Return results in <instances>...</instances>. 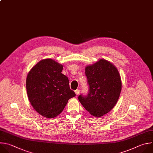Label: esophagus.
<instances>
[{"mask_svg": "<svg viewBox=\"0 0 153 153\" xmlns=\"http://www.w3.org/2000/svg\"><path fill=\"white\" fill-rule=\"evenodd\" d=\"M75 94L76 95H78L79 94V92H80V90H79V89H76L75 91Z\"/></svg>", "mask_w": 153, "mask_h": 153, "instance_id": "esophagus-1", "label": "esophagus"}]
</instances>
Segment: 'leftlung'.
<instances>
[{"instance_id": "8db88e82", "label": "left lung", "mask_w": 153, "mask_h": 153, "mask_svg": "<svg viewBox=\"0 0 153 153\" xmlns=\"http://www.w3.org/2000/svg\"><path fill=\"white\" fill-rule=\"evenodd\" d=\"M88 85L87 95L81 94L78 100L91 115L101 117L116 105L122 83L117 69L105 59L87 66L85 72Z\"/></svg>"}]
</instances>
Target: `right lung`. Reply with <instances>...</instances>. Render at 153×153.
Listing matches in <instances>:
<instances>
[{"label": "right lung", "instance_id": "obj_1", "mask_svg": "<svg viewBox=\"0 0 153 153\" xmlns=\"http://www.w3.org/2000/svg\"><path fill=\"white\" fill-rule=\"evenodd\" d=\"M63 66L52 59L40 61L29 72L26 90L29 100L39 114L55 117L62 112L68 100L76 95L68 78L62 74Z\"/></svg>", "mask_w": 153, "mask_h": 153}]
</instances>
